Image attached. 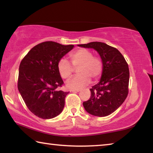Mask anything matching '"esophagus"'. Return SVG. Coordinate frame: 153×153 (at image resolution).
<instances>
[{
    "label": "esophagus",
    "instance_id": "34e87169",
    "mask_svg": "<svg viewBox=\"0 0 153 153\" xmlns=\"http://www.w3.org/2000/svg\"><path fill=\"white\" fill-rule=\"evenodd\" d=\"M79 91H81V89H74V90H71V92H78Z\"/></svg>",
    "mask_w": 153,
    "mask_h": 153
}]
</instances>
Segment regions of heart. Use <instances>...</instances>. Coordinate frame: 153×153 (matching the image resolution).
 I'll return each instance as SVG.
<instances>
[{
	"instance_id": "heart-1",
	"label": "heart",
	"mask_w": 153,
	"mask_h": 153,
	"mask_svg": "<svg viewBox=\"0 0 153 153\" xmlns=\"http://www.w3.org/2000/svg\"><path fill=\"white\" fill-rule=\"evenodd\" d=\"M71 62L74 68H77L78 76L67 81L66 86L69 89H78L86 86L90 81V77L96 79L100 76L102 71V63L99 58L93 56L91 51L81 48L72 53ZM59 75L63 79H68L73 73L71 65L65 59H61L57 63Z\"/></svg>"
}]
</instances>
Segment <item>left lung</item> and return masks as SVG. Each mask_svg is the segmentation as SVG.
I'll list each match as a JSON object with an SVG mask.
<instances>
[{
  "label": "left lung",
  "mask_w": 153,
  "mask_h": 153,
  "mask_svg": "<svg viewBox=\"0 0 153 153\" xmlns=\"http://www.w3.org/2000/svg\"><path fill=\"white\" fill-rule=\"evenodd\" d=\"M78 46L93 48L100 55L102 71L99 82L90 90L88 100L83 102L88 113L105 117L123 104L128 94L129 71L128 65L117 48L107 44L92 42Z\"/></svg>",
  "instance_id": "8db88e82"
}]
</instances>
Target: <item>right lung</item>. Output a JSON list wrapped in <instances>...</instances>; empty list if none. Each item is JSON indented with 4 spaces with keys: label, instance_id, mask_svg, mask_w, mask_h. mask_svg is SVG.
<instances>
[{
    "label": "right lung",
    "instance_id": "right-lung-1",
    "mask_svg": "<svg viewBox=\"0 0 153 153\" xmlns=\"http://www.w3.org/2000/svg\"><path fill=\"white\" fill-rule=\"evenodd\" d=\"M74 47L51 41L42 42L31 49L21 62L18 90L27 108L37 117L48 120L63 111L69 92L57 89L63 84L57 63Z\"/></svg>",
    "mask_w": 153,
    "mask_h": 153
}]
</instances>
